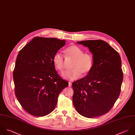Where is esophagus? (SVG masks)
<instances>
[{
  "mask_svg": "<svg viewBox=\"0 0 135 135\" xmlns=\"http://www.w3.org/2000/svg\"><path fill=\"white\" fill-rule=\"evenodd\" d=\"M68 83H69V84H68V86H69V87L71 86V85H72V83H71V82H68Z\"/></svg>",
  "mask_w": 135,
  "mask_h": 135,
  "instance_id": "esophagus-1",
  "label": "esophagus"
}]
</instances>
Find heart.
I'll list each match as a JSON object with an SVG mask.
<instances>
[{"instance_id": "1", "label": "heart", "mask_w": 135, "mask_h": 135, "mask_svg": "<svg viewBox=\"0 0 135 135\" xmlns=\"http://www.w3.org/2000/svg\"><path fill=\"white\" fill-rule=\"evenodd\" d=\"M65 57L73 59L70 68L71 70L65 71L62 77L66 80L73 81L79 78L81 75H87L92 70L94 59L92 55L83 50L76 45H71L65 51ZM54 66L58 71L62 72L65 68V59L63 55L59 52L54 54L53 57Z\"/></svg>"}]
</instances>
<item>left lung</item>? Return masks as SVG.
I'll return each mask as SVG.
<instances>
[{"mask_svg":"<svg viewBox=\"0 0 135 135\" xmlns=\"http://www.w3.org/2000/svg\"><path fill=\"white\" fill-rule=\"evenodd\" d=\"M77 43L89 49L94 64L85 77L73 83V104L82 116L98 117L110 110L120 94L123 80L121 58L118 52L104 41Z\"/></svg>","mask_w":135,"mask_h":135,"instance_id":"8db88e82","label":"left lung"}]
</instances>
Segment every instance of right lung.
Wrapping results in <instances>:
<instances>
[{"label":"right lung","mask_w":135,"mask_h":135,"mask_svg":"<svg viewBox=\"0 0 135 135\" xmlns=\"http://www.w3.org/2000/svg\"><path fill=\"white\" fill-rule=\"evenodd\" d=\"M66 40L35 37L19 52L13 71L15 95L28 114L42 117L56 107L59 93L68 86L55 70L54 54Z\"/></svg>","instance_id":"obj_1"}]
</instances>
